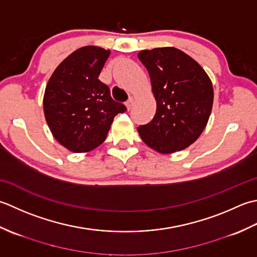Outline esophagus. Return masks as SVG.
Returning <instances> with one entry per match:
<instances>
[{"instance_id":"obj_1","label":"esophagus","mask_w":257,"mask_h":257,"mask_svg":"<svg viewBox=\"0 0 257 257\" xmlns=\"http://www.w3.org/2000/svg\"><path fill=\"white\" fill-rule=\"evenodd\" d=\"M133 104H134V97L131 96V97L127 99V101H126V103H125V105H126V107H127L128 111H130L131 108H132Z\"/></svg>"}]
</instances>
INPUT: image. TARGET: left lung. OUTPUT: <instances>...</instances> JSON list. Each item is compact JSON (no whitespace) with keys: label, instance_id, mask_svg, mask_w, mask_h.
<instances>
[{"label":"left lung","instance_id":"obj_1","mask_svg":"<svg viewBox=\"0 0 257 257\" xmlns=\"http://www.w3.org/2000/svg\"><path fill=\"white\" fill-rule=\"evenodd\" d=\"M138 56L149 72L156 99L153 119L138 127L141 139L162 154L188 148L211 115V80L195 60L179 49L143 50Z\"/></svg>","mask_w":257,"mask_h":257}]
</instances>
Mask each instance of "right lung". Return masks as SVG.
<instances>
[{
  "instance_id": "obj_1",
  "label": "right lung",
  "mask_w": 257,
  "mask_h": 257,
  "mask_svg": "<svg viewBox=\"0 0 257 257\" xmlns=\"http://www.w3.org/2000/svg\"><path fill=\"white\" fill-rule=\"evenodd\" d=\"M109 53L98 46H83L56 67L46 85V122L57 142L74 153L101 145L115 115L126 111L98 80Z\"/></svg>"
}]
</instances>
